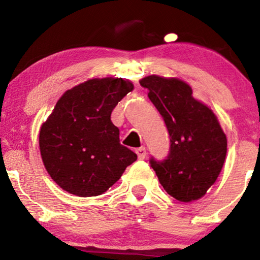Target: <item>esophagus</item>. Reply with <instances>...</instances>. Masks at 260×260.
Wrapping results in <instances>:
<instances>
[{
    "instance_id": "obj_1",
    "label": "esophagus",
    "mask_w": 260,
    "mask_h": 260,
    "mask_svg": "<svg viewBox=\"0 0 260 260\" xmlns=\"http://www.w3.org/2000/svg\"><path fill=\"white\" fill-rule=\"evenodd\" d=\"M136 153H137V155H138L139 159H144V157L147 156V149H145L144 147L138 148V149H136Z\"/></svg>"
}]
</instances>
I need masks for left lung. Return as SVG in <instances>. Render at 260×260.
Instances as JSON below:
<instances>
[{
	"instance_id": "left-lung-1",
	"label": "left lung",
	"mask_w": 260,
	"mask_h": 260,
	"mask_svg": "<svg viewBox=\"0 0 260 260\" xmlns=\"http://www.w3.org/2000/svg\"><path fill=\"white\" fill-rule=\"evenodd\" d=\"M162 116L170 134L168 159H150L161 186L180 202L198 201L215 183L228 153V138L210 107L178 78L148 76L139 80Z\"/></svg>"
}]
</instances>
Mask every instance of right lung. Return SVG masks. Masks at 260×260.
I'll return each instance as SVG.
<instances>
[{"mask_svg":"<svg viewBox=\"0 0 260 260\" xmlns=\"http://www.w3.org/2000/svg\"><path fill=\"white\" fill-rule=\"evenodd\" d=\"M132 82L94 78L63 92L41 124L39 147L49 175L62 189L78 197L105 193L121 178L137 154L120 143L111 112Z\"/></svg>","mask_w":260,"mask_h":260,"instance_id":"obj_1","label":"right lung"}]
</instances>
